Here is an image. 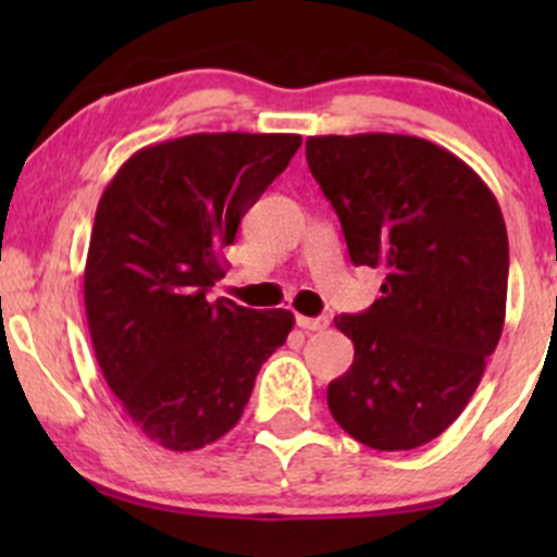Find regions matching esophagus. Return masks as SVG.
<instances>
[{
	"instance_id": "1",
	"label": "esophagus",
	"mask_w": 557,
	"mask_h": 557,
	"mask_svg": "<svg viewBox=\"0 0 557 557\" xmlns=\"http://www.w3.org/2000/svg\"><path fill=\"white\" fill-rule=\"evenodd\" d=\"M296 322H298V327L306 332H322V330H327L330 317H324V314L322 317H298Z\"/></svg>"
}]
</instances>
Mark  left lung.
Returning a JSON list of instances; mask_svg holds the SVG:
<instances>
[{"label": "left lung", "mask_w": 557, "mask_h": 557, "mask_svg": "<svg viewBox=\"0 0 557 557\" xmlns=\"http://www.w3.org/2000/svg\"><path fill=\"white\" fill-rule=\"evenodd\" d=\"M306 162L350 261L385 272L382 298L335 317L356 354L330 413L374 450H413L461 417L503 335V212L469 164L417 136H311Z\"/></svg>", "instance_id": "left-lung-1"}]
</instances>
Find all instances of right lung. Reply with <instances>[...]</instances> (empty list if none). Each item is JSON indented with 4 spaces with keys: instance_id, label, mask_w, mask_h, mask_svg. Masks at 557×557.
Listing matches in <instances>:
<instances>
[{
    "instance_id": "1",
    "label": "right lung",
    "mask_w": 557,
    "mask_h": 557,
    "mask_svg": "<svg viewBox=\"0 0 557 557\" xmlns=\"http://www.w3.org/2000/svg\"><path fill=\"white\" fill-rule=\"evenodd\" d=\"M293 133H196L133 154L96 207L83 296L107 385L151 443L185 453L238 424L290 311L209 300L220 251L298 151Z\"/></svg>"
}]
</instances>
